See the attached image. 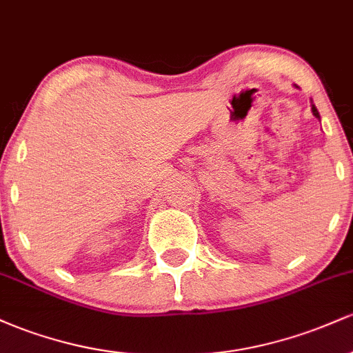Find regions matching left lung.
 I'll use <instances>...</instances> for the list:
<instances>
[{
    "instance_id": "1",
    "label": "left lung",
    "mask_w": 353,
    "mask_h": 353,
    "mask_svg": "<svg viewBox=\"0 0 353 353\" xmlns=\"http://www.w3.org/2000/svg\"><path fill=\"white\" fill-rule=\"evenodd\" d=\"M312 112H314V116L317 117V119H320V114H319V111H317V108L314 106V104H312Z\"/></svg>"
}]
</instances>
